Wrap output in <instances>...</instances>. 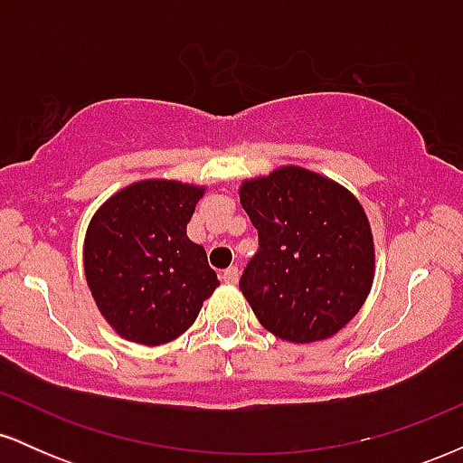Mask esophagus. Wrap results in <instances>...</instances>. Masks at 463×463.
<instances>
[{"instance_id":"1","label":"esophagus","mask_w":463,"mask_h":463,"mask_svg":"<svg viewBox=\"0 0 463 463\" xmlns=\"http://www.w3.org/2000/svg\"><path fill=\"white\" fill-rule=\"evenodd\" d=\"M222 279H224V283H228V285H235L239 279V269L235 268V265H231V268H226L224 272H222Z\"/></svg>"}]
</instances>
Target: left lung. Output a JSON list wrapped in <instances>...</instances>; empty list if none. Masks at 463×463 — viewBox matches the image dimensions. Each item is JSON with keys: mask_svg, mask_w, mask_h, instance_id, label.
I'll list each match as a JSON object with an SVG mask.
<instances>
[{"mask_svg": "<svg viewBox=\"0 0 463 463\" xmlns=\"http://www.w3.org/2000/svg\"><path fill=\"white\" fill-rule=\"evenodd\" d=\"M239 198L259 232L239 289L259 322L296 344L346 326L374 276V243L359 200L302 167L248 180Z\"/></svg>", "mask_w": 463, "mask_h": 463, "instance_id": "8db88e82", "label": "left lung"}]
</instances>
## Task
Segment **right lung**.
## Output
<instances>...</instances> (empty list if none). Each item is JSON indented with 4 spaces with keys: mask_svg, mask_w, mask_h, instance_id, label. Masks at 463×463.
<instances>
[{
    "mask_svg": "<svg viewBox=\"0 0 463 463\" xmlns=\"http://www.w3.org/2000/svg\"><path fill=\"white\" fill-rule=\"evenodd\" d=\"M202 187L141 180L99 206L84 239V274L121 337L158 346L194 324L220 285L204 248L187 237Z\"/></svg>",
    "mask_w": 463,
    "mask_h": 463,
    "instance_id": "right-lung-1",
    "label": "right lung"
}]
</instances>
